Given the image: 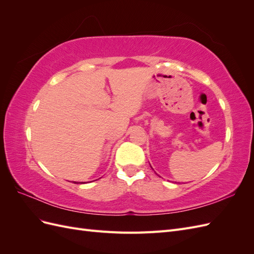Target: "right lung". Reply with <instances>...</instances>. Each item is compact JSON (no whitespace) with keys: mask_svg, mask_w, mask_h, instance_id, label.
I'll return each mask as SVG.
<instances>
[{"mask_svg":"<svg viewBox=\"0 0 254 254\" xmlns=\"http://www.w3.org/2000/svg\"><path fill=\"white\" fill-rule=\"evenodd\" d=\"M75 183H76V182H75Z\"/></svg>","mask_w":254,"mask_h":254,"instance_id":"1","label":"right lung"}]
</instances>
